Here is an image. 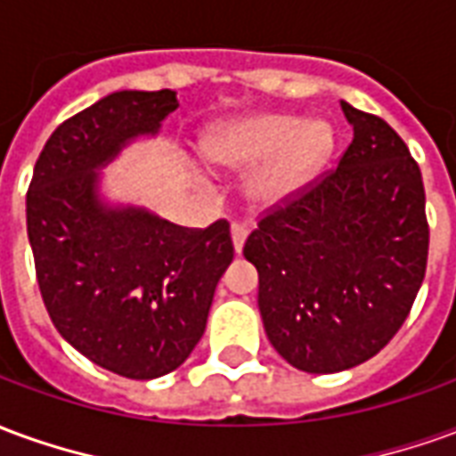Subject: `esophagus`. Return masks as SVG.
<instances>
[{"instance_id": "esophagus-1", "label": "esophagus", "mask_w": 456, "mask_h": 456, "mask_svg": "<svg viewBox=\"0 0 456 456\" xmlns=\"http://www.w3.org/2000/svg\"><path fill=\"white\" fill-rule=\"evenodd\" d=\"M248 237V227L244 222H234L232 224V241H234V248H237V254L244 248V241Z\"/></svg>"}]
</instances>
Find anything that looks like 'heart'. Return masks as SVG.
Listing matches in <instances>:
<instances>
[{"label":"heart","mask_w":456,"mask_h":456,"mask_svg":"<svg viewBox=\"0 0 456 456\" xmlns=\"http://www.w3.org/2000/svg\"><path fill=\"white\" fill-rule=\"evenodd\" d=\"M335 149L327 121H305L296 114L268 112L224 121L202 139L209 163L222 168H261L248 180L258 205H278L315 178Z\"/></svg>","instance_id":"heart-1"}]
</instances>
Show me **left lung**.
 Returning a JSON list of instances; mask_svg holds the SVG:
<instances>
[{"instance_id": "8db88e82", "label": "left lung", "mask_w": 456, "mask_h": 456, "mask_svg": "<svg viewBox=\"0 0 456 456\" xmlns=\"http://www.w3.org/2000/svg\"><path fill=\"white\" fill-rule=\"evenodd\" d=\"M354 126L337 168L261 212L244 256L276 352L337 373L381 352L411 315L430 248L425 188L405 141L342 102Z\"/></svg>"}]
</instances>
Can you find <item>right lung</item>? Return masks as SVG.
<instances>
[{"label":"right lung","instance_id":"right-lung-1","mask_svg":"<svg viewBox=\"0 0 456 456\" xmlns=\"http://www.w3.org/2000/svg\"><path fill=\"white\" fill-rule=\"evenodd\" d=\"M175 107L173 90L107 94L51 134L26 192L36 278L55 330L90 362L136 381L188 359L234 258L227 219L190 229L97 200L94 168Z\"/></svg>","mask_w":456,"mask_h":456}]
</instances>
